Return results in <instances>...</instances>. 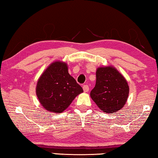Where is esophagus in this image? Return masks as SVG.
I'll return each mask as SVG.
<instances>
[{"label":"esophagus","instance_id":"34e87169","mask_svg":"<svg viewBox=\"0 0 158 158\" xmlns=\"http://www.w3.org/2000/svg\"><path fill=\"white\" fill-rule=\"evenodd\" d=\"M83 90L84 92H89V86L87 84H85V85L83 86Z\"/></svg>","mask_w":158,"mask_h":158}]
</instances>
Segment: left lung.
<instances>
[{
    "mask_svg": "<svg viewBox=\"0 0 158 158\" xmlns=\"http://www.w3.org/2000/svg\"><path fill=\"white\" fill-rule=\"evenodd\" d=\"M97 81L90 96L105 113L117 112L123 107L129 95L126 79L112 66L98 68Z\"/></svg>",
    "mask_w": 158,
    "mask_h": 158,
    "instance_id": "obj_1",
    "label": "left lung"
}]
</instances>
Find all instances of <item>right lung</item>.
Here are the masks:
<instances>
[{"label": "right lung", "instance_id": "obj_1", "mask_svg": "<svg viewBox=\"0 0 158 158\" xmlns=\"http://www.w3.org/2000/svg\"><path fill=\"white\" fill-rule=\"evenodd\" d=\"M83 89L68 72L66 64L56 61L46 69L38 81L36 95L46 110L61 113Z\"/></svg>", "mask_w": 158, "mask_h": 158}]
</instances>
